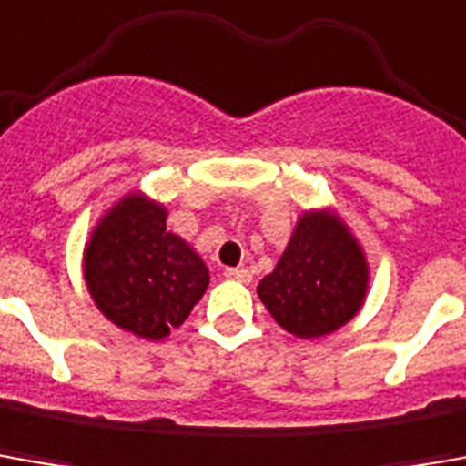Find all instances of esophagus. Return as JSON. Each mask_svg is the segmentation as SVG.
<instances>
[{"mask_svg": "<svg viewBox=\"0 0 466 466\" xmlns=\"http://www.w3.org/2000/svg\"><path fill=\"white\" fill-rule=\"evenodd\" d=\"M224 278L237 279V282H249L252 279V272L247 267H227L224 269Z\"/></svg>", "mask_w": 466, "mask_h": 466, "instance_id": "obj_1", "label": "esophagus"}]
</instances>
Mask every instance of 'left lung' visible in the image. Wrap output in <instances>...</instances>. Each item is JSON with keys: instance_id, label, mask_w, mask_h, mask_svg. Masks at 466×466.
Instances as JSON below:
<instances>
[{"instance_id": "left-lung-1", "label": "left lung", "mask_w": 466, "mask_h": 466, "mask_svg": "<svg viewBox=\"0 0 466 466\" xmlns=\"http://www.w3.org/2000/svg\"><path fill=\"white\" fill-rule=\"evenodd\" d=\"M369 292V262L340 214L302 211L275 269L257 295L298 338H320L350 323Z\"/></svg>"}]
</instances>
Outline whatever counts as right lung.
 <instances>
[{
	"instance_id": "1",
	"label": "right lung",
	"mask_w": 466,
	"mask_h": 466,
	"mask_svg": "<svg viewBox=\"0 0 466 466\" xmlns=\"http://www.w3.org/2000/svg\"><path fill=\"white\" fill-rule=\"evenodd\" d=\"M164 204L131 191L96 224L83 272L97 310L123 330L161 340L188 318L209 285L194 247L166 229Z\"/></svg>"
}]
</instances>
